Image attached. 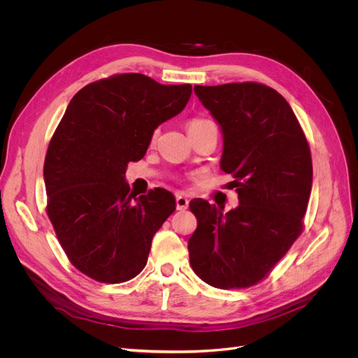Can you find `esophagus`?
Here are the masks:
<instances>
[{
	"instance_id": "obj_1",
	"label": "esophagus",
	"mask_w": 358,
	"mask_h": 358,
	"mask_svg": "<svg viewBox=\"0 0 358 358\" xmlns=\"http://www.w3.org/2000/svg\"><path fill=\"white\" fill-rule=\"evenodd\" d=\"M176 204H177V210H185L187 208H189V199L182 194H177Z\"/></svg>"
}]
</instances>
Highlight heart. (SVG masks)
I'll list each match as a JSON object with an SVG mask.
<instances>
[{
	"mask_svg": "<svg viewBox=\"0 0 358 358\" xmlns=\"http://www.w3.org/2000/svg\"><path fill=\"white\" fill-rule=\"evenodd\" d=\"M208 123H212V122H210V120H208V119H200V117H196V119H192V120L189 122V124H187V129H189V130H193V129H197V127L204 126V124H208ZM157 134H158V131L155 130V131H154V138H157Z\"/></svg>",
	"mask_w": 358,
	"mask_h": 358,
	"instance_id": "b5f03b06",
	"label": "heart"
}]
</instances>
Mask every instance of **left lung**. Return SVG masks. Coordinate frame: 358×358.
Returning <instances> with one entry per match:
<instances>
[{"label": "left lung", "mask_w": 358, "mask_h": 358, "mask_svg": "<svg viewBox=\"0 0 358 358\" xmlns=\"http://www.w3.org/2000/svg\"><path fill=\"white\" fill-rule=\"evenodd\" d=\"M223 131L220 168L234 177L239 206L222 213L194 199L189 239L193 271L216 289L264 280L302 234L312 189L305 131L286 99L259 83L194 87Z\"/></svg>", "instance_id": "1"}]
</instances>
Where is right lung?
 <instances>
[{
  "label": "right lung",
  "instance_id": "right-lung-1",
  "mask_svg": "<svg viewBox=\"0 0 358 358\" xmlns=\"http://www.w3.org/2000/svg\"><path fill=\"white\" fill-rule=\"evenodd\" d=\"M190 96V84L129 72L94 81L69 101L45 158L46 213L71 264L90 278L117 285L145 268L176 199L159 187L136 197L126 166Z\"/></svg>",
  "mask_w": 358,
  "mask_h": 358
}]
</instances>
